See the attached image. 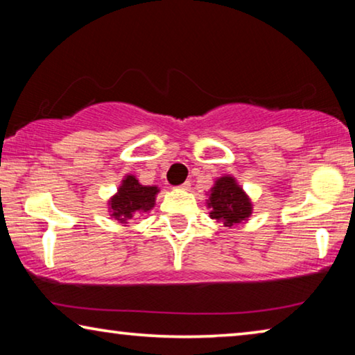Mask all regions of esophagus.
Listing matches in <instances>:
<instances>
[{"instance_id":"obj_1","label":"esophagus","mask_w":355,"mask_h":355,"mask_svg":"<svg viewBox=\"0 0 355 355\" xmlns=\"http://www.w3.org/2000/svg\"><path fill=\"white\" fill-rule=\"evenodd\" d=\"M191 188V183L189 182H184L183 184L178 186V189H183V191H188Z\"/></svg>"}]
</instances>
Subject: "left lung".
Instances as JSON below:
<instances>
[{"label":"left lung","instance_id":"8db88e82","mask_svg":"<svg viewBox=\"0 0 355 355\" xmlns=\"http://www.w3.org/2000/svg\"><path fill=\"white\" fill-rule=\"evenodd\" d=\"M207 207L211 209L209 218L222 222L225 227H233L248 222L252 216L250 197L238 184L236 178L224 175L216 178L213 188L208 191Z\"/></svg>","mask_w":355,"mask_h":355}]
</instances>
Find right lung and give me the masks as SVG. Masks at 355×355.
I'll list each match as a JSON object with an SVG mask.
<instances>
[{"mask_svg": "<svg viewBox=\"0 0 355 355\" xmlns=\"http://www.w3.org/2000/svg\"><path fill=\"white\" fill-rule=\"evenodd\" d=\"M158 186H144L135 175H125L117 192L107 200V211L120 224H128L135 216L152 211L155 207Z\"/></svg>", "mask_w": 355, "mask_h": 355, "instance_id": "add662e5", "label": "right lung"}]
</instances>
